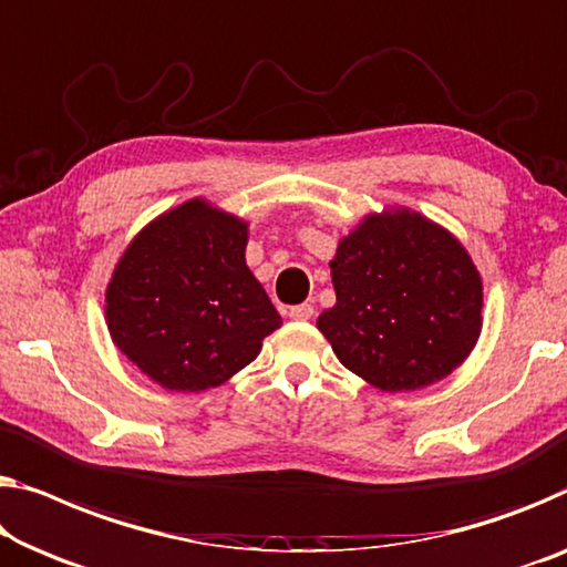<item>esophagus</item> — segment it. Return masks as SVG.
<instances>
[{
    "label": "esophagus",
    "mask_w": 567,
    "mask_h": 567,
    "mask_svg": "<svg viewBox=\"0 0 567 567\" xmlns=\"http://www.w3.org/2000/svg\"><path fill=\"white\" fill-rule=\"evenodd\" d=\"M312 306H308V302H302V306H295V308H290V318L292 320H310L312 318Z\"/></svg>",
    "instance_id": "1"
}]
</instances>
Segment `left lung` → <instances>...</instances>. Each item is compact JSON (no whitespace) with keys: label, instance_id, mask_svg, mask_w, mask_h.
<instances>
[{"label":"left lung","instance_id":"obj_1","mask_svg":"<svg viewBox=\"0 0 567 567\" xmlns=\"http://www.w3.org/2000/svg\"><path fill=\"white\" fill-rule=\"evenodd\" d=\"M336 306L318 331L341 364L382 392H415L453 374L484 326V282L466 247L417 210L367 214L338 239Z\"/></svg>","mask_w":567,"mask_h":567}]
</instances>
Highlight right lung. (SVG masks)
Listing matches in <instances>:
<instances>
[{
  "label": "right lung",
  "instance_id": "add662e5",
  "mask_svg": "<svg viewBox=\"0 0 567 567\" xmlns=\"http://www.w3.org/2000/svg\"><path fill=\"white\" fill-rule=\"evenodd\" d=\"M249 221L190 198L142 229L106 285L116 349L167 392H206L257 359L282 326L247 267Z\"/></svg>",
  "mask_w": 567,
  "mask_h": 567
}]
</instances>
